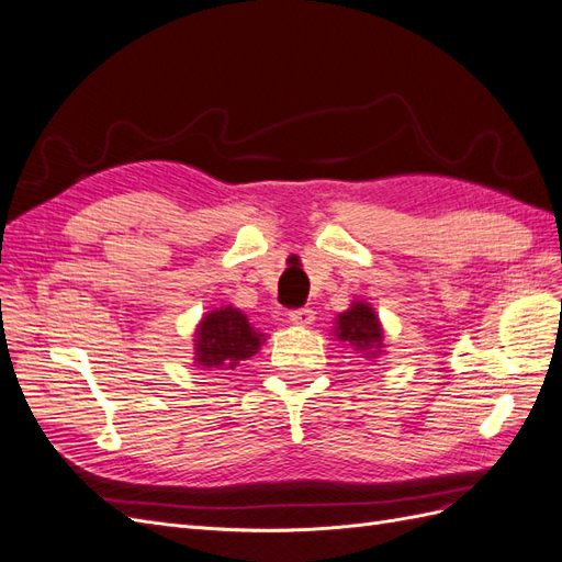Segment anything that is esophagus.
Wrapping results in <instances>:
<instances>
[{
	"label": "esophagus",
	"mask_w": 562,
	"mask_h": 562,
	"mask_svg": "<svg viewBox=\"0 0 562 562\" xmlns=\"http://www.w3.org/2000/svg\"><path fill=\"white\" fill-rule=\"evenodd\" d=\"M288 318H291V323H295V326H302V328H304V326H312L316 314H314V310H310V307H302V310L288 312Z\"/></svg>",
	"instance_id": "obj_1"
}]
</instances>
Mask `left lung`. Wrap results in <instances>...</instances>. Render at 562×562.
<instances>
[{"label": "left lung", "instance_id": "obj_1", "mask_svg": "<svg viewBox=\"0 0 562 562\" xmlns=\"http://www.w3.org/2000/svg\"><path fill=\"white\" fill-rule=\"evenodd\" d=\"M337 342L353 349V353L363 356L366 361H378L384 353V328L372 304L363 300H353L349 310L337 314L330 333Z\"/></svg>", "mask_w": 562, "mask_h": 562}]
</instances>
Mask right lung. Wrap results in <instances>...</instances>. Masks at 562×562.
<instances>
[{
	"label": "right lung",
	"mask_w": 562,
	"mask_h": 562,
	"mask_svg": "<svg viewBox=\"0 0 562 562\" xmlns=\"http://www.w3.org/2000/svg\"><path fill=\"white\" fill-rule=\"evenodd\" d=\"M265 333L250 326L248 316L232 307H217L203 314L194 330V366L201 370H232L239 361L260 351Z\"/></svg>",
	"instance_id": "right-lung-1"
}]
</instances>
